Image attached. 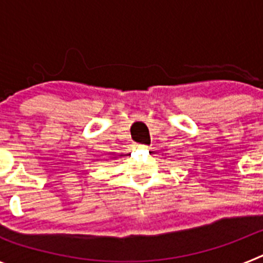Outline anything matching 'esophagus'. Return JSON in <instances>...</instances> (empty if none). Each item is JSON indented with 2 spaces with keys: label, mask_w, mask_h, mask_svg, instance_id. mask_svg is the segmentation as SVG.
Instances as JSON below:
<instances>
[{
  "label": "esophagus",
  "mask_w": 263,
  "mask_h": 263,
  "mask_svg": "<svg viewBox=\"0 0 263 263\" xmlns=\"http://www.w3.org/2000/svg\"><path fill=\"white\" fill-rule=\"evenodd\" d=\"M137 147H138V148H148L147 146H145V145H137Z\"/></svg>",
  "instance_id": "34e87169"
}]
</instances>
